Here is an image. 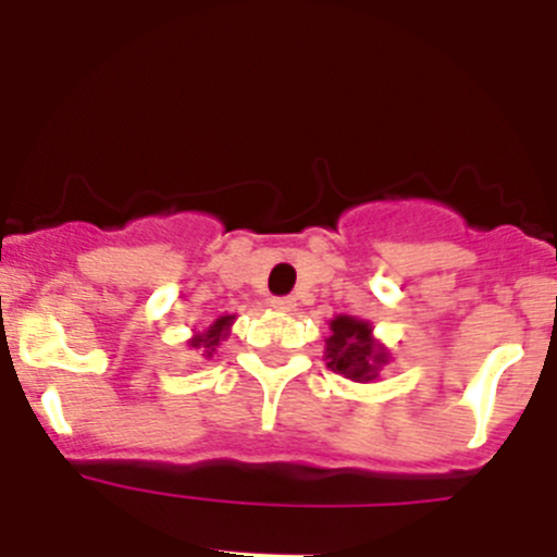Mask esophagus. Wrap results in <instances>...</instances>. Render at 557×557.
<instances>
[{"mask_svg":"<svg viewBox=\"0 0 557 557\" xmlns=\"http://www.w3.org/2000/svg\"><path fill=\"white\" fill-rule=\"evenodd\" d=\"M272 308L274 310H283V313H294V310H296V299H294V296H274Z\"/></svg>","mask_w":557,"mask_h":557,"instance_id":"obj_1","label":"esophagus"}]
</instances>
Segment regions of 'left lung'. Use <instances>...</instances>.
I'll list each match as a JSON object with an SVG mask.
<instances>
[{
  "instance_id": "left-lung-1",
  "label": "left lung",
  "mask_w": 557,
  "mask_h": 557,
  "mask_svg": "<svg viewBox=\"0 0 557 557\" xmlns=\"http://www.w3.org/2000/svg\"><path fill=\"white\" fill-rule=\"evenodd\" d=\"M324 355L326 366L351 382H371L379 376V368L387 362L384 346L373 341L371 324L355 315H337L330 321Z\"/></svg>"
}]
</instances>
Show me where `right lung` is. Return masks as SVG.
Returning a JSON list of instances; mask_svg holds the SVG:
<instances>
[{
    "instance_id": "right-lung-1",
    "label": "right lung",
    "mask_w": 557,
    "mask_h": 557,
    "mask_svg": "<svg viewBox=\"0 0 557 557\" xmlns=\"http://www.w3.org/2000/svg\"><path fill=\"white\" fill-rule=\"evenodd\" d=\"M233 319H236V315H220V319H216L214 324L208 326L206 332H200V335L191 337V341H189L191 349L202 351V357H214V351H216V346H220V341H225V337H227V330H231Z\"/></svg>"
}]
</instances>
